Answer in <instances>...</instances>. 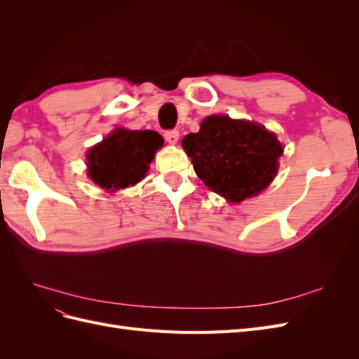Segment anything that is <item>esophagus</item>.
<instances>
[{
    "label": "esophagus",
    "mask_w": 359,
    "mask_h": 359,
    "mask_svg": "<svg viewBox=\"0 0 359 359\" xmlns=\"http://www.w3.org/2000/svg\"><path fill=\"white\" fill-rule=\"evenodd\" d=\"M178 137H180V132H178V130H168V132H165L166 142H169V144H172V145L178 142Z\"/></svg>",
    "instance_id": "obj_1"
}]
</instances>
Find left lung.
<instances>
[{
  "mask_svg": "<svg viewBox=\"0 0 359 359\" xmlns=\"http://www.w3.org/2000/svg\"><path fill=\"white\" fill-rule=\"evenodd\" d=\"M205 186L227 202L256 196L274 180L283 147L273 132L229 115L206 116L181 140Z\"/></svg>",
  "mask_w": 359,
  "mask_h": 359,
  "instance_id": "obj_1",
  "label": "left lung"
}]
</instances>
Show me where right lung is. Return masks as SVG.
<instances>
[{
	"instance_id": "obj_1",
	"label": "right lung",
	"mask_w": 359,
	"mask_h": 359,
	"mask_svg": "<svg viewBox=\"0 0 359 359\" xmlns=\"http://www.w3.org/2000/svg\"><path fill=\"white\" fill-rule=\"evenodd\" d=\"M163 142L153 130L116 128L86 154L88 177L109 193L135 186L145 177Z\"/></svg>"
}]
</instances>
